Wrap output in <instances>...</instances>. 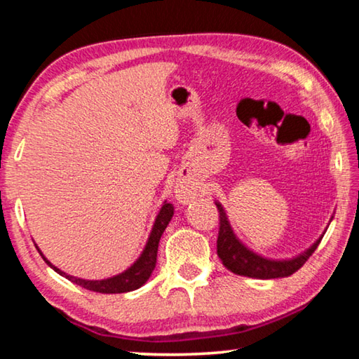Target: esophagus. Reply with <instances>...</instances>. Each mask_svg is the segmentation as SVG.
I'll list each match as a JSON object with an SVG mask.
<instances>
[{"mask_svg": "<svg viewBox=\"0 0 359 359\" xmlns=\"http://www.w3.org/2000/svg\"><path fill=\"white\" fill-rule=\"evenodd\" d=\"M174 193H175V199H177V201L182 204H188L194 198L193 188L188 184H182V182L175 185Z\"/></svg>", "mask_w": 359, "mask_h": 359, "instance_id": "esophagus-1", "label": "esophagus"}]
</instances>
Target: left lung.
I'll return each mask as SVG.
<instances>
[{
  "label": "left lung",
  "instance_id": "1",
  "mask_svg": "<svg viewBox=\"0 0 359 359\" xmlns=\"http://www.w3.org/2000/svg\"><path fill=\"white\" fill-rule=\"evenodd\" d=\"M215 205L218 212H220V231H218L217 239L218 258L222 259L223 266L226 267L228 271L234 272V274L238 276L267 280V278H280L294 274L297 269H301L304 263L309 259V257L317 250L320 241L323 239V236L326 233L325 229L323 234H321L307 250L296 255L293 258H267L252 250L250 247H247L244 242L238 238V234L234 233L233 226H231L226 210H224L222 203L215 201Z\"/></svg>",
  "mask_w": 359,
  "mask_h": 359
}]
</instances>
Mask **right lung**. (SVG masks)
Instances as JSON below:
<instances>
[{"instance_id": "right-lung-1", "label": "right lung", "mask_w": 359, "mask_h": 359, "mask_svg": "<svg viewBox=\"0 0 359 359\" xmlns=\"http://www.w3.org/2000/svg\"><path fill=\"white\" fill-rule=\"evenodd\" d=\"M172 215H174V208L171 204H168L165 201L161 204L160 210H158L155 222H154V226H151V229H150L149 239H147V242H145L144 250L141 252V255H139L137 259L128 267V269H125L123 272H120V274H117V276L102 278V280H87V278H81V277L66 274V272L58 269L57 266H53L50 261L44 257V253L39 250L38 245L36 244L34 245H36V248H38L39 255L42 257V259L46 261L47 266H50L52 269L57 272V274H60L65 278H68L69 282L79 285V287L90 290V291H96V293H104V294L128 293V291L141 288L142 285L149 280L151 272H154L155 266H156L158 244H160L161 236H163V233H165V229L168 228L169 222H171Z\"/></svg>"}]
</instances>
